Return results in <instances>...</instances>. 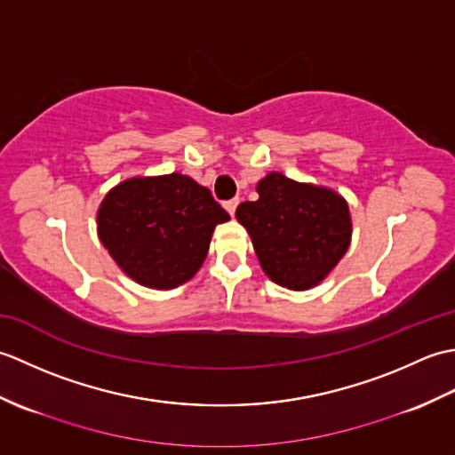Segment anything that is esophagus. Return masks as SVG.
Here are the masks:
<instances>
[{"label":"esophagus","mask_w":455,"mask_h":455,"mask_svg":"<svg viewBox=\"0 0 455 455\" xmlns=\"http://www.w3.org/2000/svg\"><path fill=\"white\" fill-rule=\"evenodd\" d=\"M236 207H238V199H230V201H227V203H225V209L228 211V215H230V217H235V211H236Z\"/></svg>","instance_id":"1"}]
</instances>
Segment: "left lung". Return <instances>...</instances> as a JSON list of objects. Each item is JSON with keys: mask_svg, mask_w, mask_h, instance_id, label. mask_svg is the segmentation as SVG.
<instances>
[{"mask_svg": "<svg viewBox=\"0 0 455 455\" xmlns=\"http://www.w3.org/2000/svg\"><path fill=\"white\" fill-rule=\"evenodd\" d=\"M258 199L240 203L236 219L259 266L277 285L305 291L318 285L350 246V209L336 191L272 172L258 181Z\"/></svg>", "mask_w": 455, "mask_h": 455, "instance_id": "8db88e82", "label": "left lung"}]
</instances>
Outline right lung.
Here are the masks:
<instances>
[{
  "label": "right lung",
  "mask_w": 455,
  "mask_h": 455,
  "mask_svg": "<svg viewBox=\"0 0 455 455\" xmlns=\"http://www.w3.org/2000/svg\"><path fill=\"white\" fill-rule=\"evenodd\" d=\"M228 219L207 188L173 172L115 186L100 205L98 235L134 282L173 289L197 274L212 230Z\"/></svg>",
  "instance_id": "right-lung-1"
}]
</instances>
